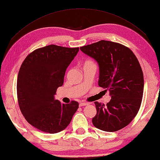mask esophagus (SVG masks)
<instances>
[{
  "label": "esophagus",
  "mask_w": 160,
  "mask_h": 160,
  "mask_svg": "<svg viewBox=\"0 0 160 160\" xmlns=\"http://www.w3.org/2000/svg\"><path fill=\"white\" fill-rule=\"evenodd\" d=\"M88 105V103H85V102H81L79 103V106H87Z\"/></svg>",
  "instance_id": "esophagus-1"
}]
</instances>
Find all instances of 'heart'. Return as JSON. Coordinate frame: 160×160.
<instances>
[{
  "label": "heart",
  "instance_id": "b5f03b06",
  "mask_svg": "<svg viewBox=\"0 0 160 160\" xmlns=\"http://www.w3.org/2000/svg\"><path fill=\"white\" fill-rule=\"evenodd\" d=\"M89 64H93V62H91V61L86 62L85 64H84V65H89Z\"/></svg>",
  "mask_w": 160,
  "mask_h": 160
}]
</instances>
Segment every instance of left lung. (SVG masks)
Masks as SVG:
<instances>
[{"mask_svg": "<svg viewBox=\"0 0 160 160\" xmlns=\"http://www.w3.org/2000/svg\"><path fill=\"white\" fill-rule=\"evenodd\" d=\"M80 49L98 63V86L108 91L111 97L106 106L94 102L97 112L93 125L106 132L127 126L139 111L143 95V74L137 57L122 44L106 40Z\"/></svg>", "mask_w": 160, "mask_h": 160, "instance_id": "8db88e82", "label": "left lung"}]
</instances>
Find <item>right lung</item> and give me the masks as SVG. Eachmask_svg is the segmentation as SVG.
<instances>
[{"label": "right lung", "mask_w": 160, "mask_h": 160, "mask_svg": "<svg viewBox=\"0 0 160 160\" xmlns=\"http://www.w3.org/2000/svg\"><path fill=\"white\" fill-rule=\"evenodd\" d=\"M78 50L51 44L32 52L21 65L17 82L18 103L26 120L38 130L50 134L62 131L77 111L78 102L62 103L54 96Z\"/></svg>", "instance_id": "right-lung-1"}]
</instances>
